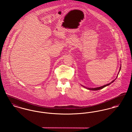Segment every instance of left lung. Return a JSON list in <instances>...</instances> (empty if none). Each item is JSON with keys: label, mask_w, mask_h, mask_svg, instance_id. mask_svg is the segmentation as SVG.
Returning a JSON list of instances; mask_svg holds the SVG:
<instances>
[{"label": "left lung", "mask_w": 132, "mask_h": 132, "mask_svg": "<svg viewBox=\"0 0 132 132\" xmlns=\"http://www.w3.org/2000/svg\"><path fill=\"white\" fill-rule=\"evenodd\" d=\"M121 70V67H120V70H119V72H120V71ZM118 77V76H117L116 78L115 79V80H114L113 81H112L111 83H109L108 84H106V85H105L103 86H101V87H97V88H86L85 87H84V86H83L84 87H85V88H87V89H89V90H94V91H95V90H100L101 89H103V88H104V87H106L107 86L109 85H110L111 83H112L113 82H114V81L116 80L117 79V78Z\"/></svg>", "instance_id": "8db88e82"}]
</instances>
